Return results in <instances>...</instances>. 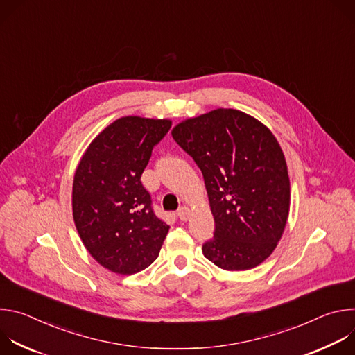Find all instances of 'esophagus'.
<instances>
[{
	"instance_id": "1",
	"label": "esophagus",
	"mask_w": 355,
	"mask_h": 355,
	"mask_svg": "<svg viewBox=\"0 0 355 355\" xmlns=\"http://www.w3.org/2000/svg\"><path fill=\"white\" fill-rule=\"evenodd\" d=\"M177 216L180 218V220H188L189 219V216H191V209L188 208V207H181L180 209H178V212H177Z\"/></svg>"
}]
</instances>
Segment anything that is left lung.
I'll use <instances>...</instances> for the list:
<instances>
[{"mask_svg":"<svg viewBox=\"0 0 355 355\" xmlns=\"http://www.w3.org/2000/svg\"><path fill=\"white\" fill-rule=\"evenodd\" d=\"M205 180L215 219L204 256L226 271L254 268L271 256L289 214V177L271 130L237 110L189 118L171 132Z\"/></svg>","mask_w":355,"mask_h":355,"instance_id":"obj_1","label":"left lung"}]
</instances>
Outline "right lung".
I'll use <instances>...</instances> for the list:
<instances>
[{
    "mask_svg": "<svg viewBox=\"0 0 355 355\" xmlns=\"http://www.w3.org/2000/svg\"><path fill=\"white\" fill-rule=\"evenodd\" d=\"M168 119L123 116L87 147L73 181V218L89 254L104 268L130 275L157 257L170 226L151 208L140 177Z\"/></svg>",
    "mask_w": 355,
    "mask_h": 355,
    "instance_id": "right-lung-1",
    "label": "right lung"
}]
</instances>
